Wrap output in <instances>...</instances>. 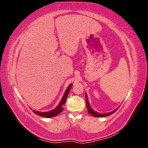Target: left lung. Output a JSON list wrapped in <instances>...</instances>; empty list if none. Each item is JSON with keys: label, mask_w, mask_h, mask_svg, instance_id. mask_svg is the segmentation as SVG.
<instances>
[{"label": "left lung", "mask_w": 148, "mask_h": 148, "mask_svg": "<svg viewBox=\"0 0 148 148\" xmlns=\"http://www.w3.org/2000/svg\"><path fill=\"white\" fill-rule=\"evenodd\" d=\"M85 98H86V106H87V109H88V113H89V114H90V115H91L92 116H94V117H107V116H109V115H111V114H114V113L115 112L117 111V109H119V108L116 109L115 110H114V111H112V112H111L107 113V114H99V113H97V112H95V110H93L91 108V107H90V106H89V102H88V97H87L86 94V95H85Z\"/></svg>", "instance_id": "8db88e82"}]
</instances>
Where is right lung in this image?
I'll list each match as a JSON object with an SVG mask.
<instances>
[{
    "instance_id": "right-lung-1",
    "label": "right lung",
    "mask_w": 148,
    "mask_h": 148,
    "mask_svg": "<svg viewBox=\"0 0 148 148\" xmlns=\"http://www.w3.org/2000/svg\"><path fill=\"white\" fill-rule=\"evenodd\" d=\"M71 86H72V84H71L70 85H69L68 88L66 89V91L65 92L64 95L63 97H62V99L60 102L59 103V106H58L56 108H55L53 110L47 112H38V111H36V110H33V112L36 114H37L40 116H42V117H46V118H51L53 117H55V116H57V115H59L64 109L63 106L65 104L66 97H67V96H68V95H69V91L70 90Z\"/></svg>"
}]
</instances>
